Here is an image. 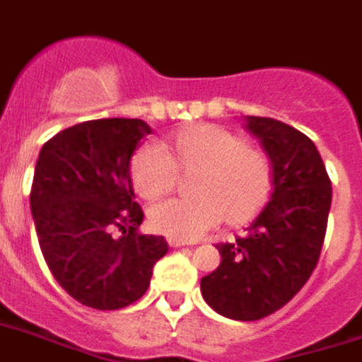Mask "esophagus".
<instances>
[{"label":"esophagus","instance_id":"esophagus-1","mask_svg":"<svg viewBox=\"0 0 362 362\" xmlns=\"http://www.w3.org/2000/svg\"><path fill=\"white\" fill-rule=\"evenodd\" d=\"M168 241V245L172 246V248H179V246H185V245H190L188 241H183V239H175V238H168L166 239Z\"/></svg>","mask_w":362,"mask_h":362}]
</instances>
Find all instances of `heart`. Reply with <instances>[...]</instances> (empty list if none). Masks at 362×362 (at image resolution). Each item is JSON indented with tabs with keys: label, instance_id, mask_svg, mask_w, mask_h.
Returning a JSON list of instances; mask_svg holds the SVG:
<instances>
[{
	"label": "heart",
	"instance_id": "1",
	"mask_svg": "<svg viewBox=\"0 0 362 362\" xmlns=\"http://www.w3.org/2000/svg\"><path fill=\"white\" fill-rule=\"evenodd\" d=\"M177 168L197 172L192 199L161 201L150 209L152 228L168 238L192 241L221 221L250 217L270 188V166L241 137L217 124H199L172 134L165 145L145 143L132 158L130 174L136 192L156 199L170 192Z\"/></svg>",
	"mask_w": 362,
	"mask_h": 362
}]
</instances>
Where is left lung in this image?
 Masks as SVG:
<instances>
[{"label": "left lung", "mask_w": 362, "mask_h": 362, "mask_svg": "<svg viewBox=\"0 0 362 362\" xmlns=\"http://www.w3.org/2000/svg\"><path fill=\"white\" fill-rule=\"evenodd\" d=\"M272 170L268 203L235 241L217 245L221 264L201 279L217 313L257 321L283 308L317 264L332 206V183L317 146L293 127L246 116Z\"/></svg>", "instance_id": "left-lung-1"}]
</instances>
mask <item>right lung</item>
I'll return each instance as SVG.
<instances>
[{
	"mask_svg": "<svg viewBox=\"0 0 362 362\" xmlns=\"http://www.w3.org/2000/svg\"><path fill=\"white\" fill-rule=\"evenodd\" d=\"M148 134L141 119L85 121L49 139L36 161L30 210L41 252L63 290L90 308L132 305L168 252L163 235L137 232L130 159Z\"/></svg>",
	"mask_w": 362,
	"mask_h": 362,
	"instance_id": "obj_1",
	"label": "right lung"
}]
</instances>
